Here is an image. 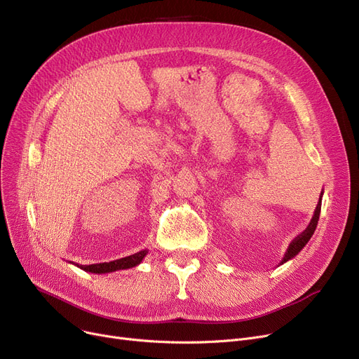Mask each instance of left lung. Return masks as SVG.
Masks as SVG:
<instances>
[{
	"mask_svg": "<svg viewBox=\"0 0 359 359\" xmlns=\"http://www.w3.org/2000/svg\"><path fill=\"white\" fill-rule=\"evenodd\" d=\"M322 196H323V192L320 194L317 206H316V210H314V215H313L310 224L307 225V229L290 243V246H288V249H287V253H285L284 259L280 260L279 265H282V263H285V262L291 260L292 257H295L301 250L304 249V246L309 243V240L311 238V236L314 234V230H316L317 222H318V217H320V210H322Z\"/></svg>",
	"mask_w": 359,
	"mask_h": 359,
	"instance_id": "8db88e82",
	"label": "left lung"
}]
</instances>
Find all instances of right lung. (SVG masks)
I'll use <instances>...</instances> for the list:
<instances>
[{
  "label": "right lung",
  "mask_w": 359,
  "mask_h": 359,
  "mask_svg": "<svg viewBox=\"0 0 359 359\" xmlns=\"http://www.w3.org/2000/svg\"><path fill=\"white\" fill-rule=\"evenodd\" d=\"M148 250H141L135 255H130L122 259H116L113 262H104V263H96V265H79L75 263L80 269L86 271V272H91V273H109V272H115V271H121V269H129L138 266L140 263L142 262V259L147 256Z\"/></svg>",
  "instance_id": "right-lung-1"
}]
</instances>
